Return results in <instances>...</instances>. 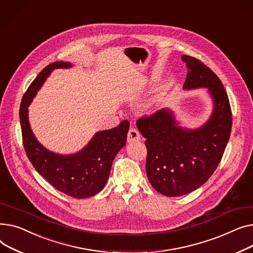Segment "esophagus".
Returning a JSON list of instances; mask_svg holds the SVG:
<instances>
[{
  "label": "esophagus",
  "mask_w": 253,
  "mask_h": 253,
  "mask_svg": "<svg viewBox=\"0 0 253 253\" xmlns=\"http://www.w3.org/2000/svg\"><path fill=\"white\" fill-rule=\"evenodd\" d=\"M141 138L140 132L136 128H129L127 132V142L132 143V142H137Z\"/></svg>",
  "instance_id": "esophagus-1"
}]
</instances>
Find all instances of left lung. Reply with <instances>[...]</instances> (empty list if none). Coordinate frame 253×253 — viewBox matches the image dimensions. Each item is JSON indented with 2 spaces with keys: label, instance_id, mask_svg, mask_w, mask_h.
<instances>
[{
  "label": "left lung",
  "instance_id": "obj_1",
  "mask_svg": "<svg viewBox=\"0 0 253 253\" xmlns=\"http://www.w3.org/2000/svg\"><path fill=\"white\" fill-rule=\"evenodd\" d=\"M188 73L185 90L207 87L213 100L210 120L189 129L177 125L169 109L143 116L137 126L146 139V172L152 187L169 197L186 195L201 187L216 169L232 129L227 92L216 74L198 59L183 55Z\"/></svg>",
  "mask_w": 253,
  "mask_h": 253
}]
</instances>
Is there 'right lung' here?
<instances>
[{
	"label": "right lung",
	"instance_id": "right-lung-1",
	"mask_svg": "<svg viewBox=\"0 0 253 253\" xmlns=\"http://www.w3.org/2000/svg\"><path fill=\"white\" fill-rule=\"evenodd\" d=\"M69 67L70 63L62 61L44 67L23 95L19 116L24 149L36 170L55 189L83 199L96 195L105 187L113 159L126 145L129 123L124 121L114 128L96 132L84 149L76 154H57L41 145L29 126L28 105L54 69Z\"/></svg>",
	"mask_w": 253,
	"mask_h": 253
}]
</instances>
